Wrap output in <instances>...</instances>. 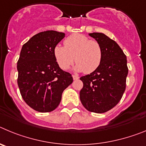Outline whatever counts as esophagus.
I'll use <instances>...</instances> for the list:
<instances>
[{
    "mask_svg": "<svg viewBox=\"0 0 146 146\" xmlns=\"http://www.w3.org/2000/svg\"><path fill=\"white\" fill-rule=\"evenodd\" d=\"M73 80H77L79 78V77H78V76H76V75H73Z\"/></svg>",
    "mask_w": 146,
    "mask_h": 146,
    "instance_id": "34e87169",
    "label": "esophagus"
}]
</instances>
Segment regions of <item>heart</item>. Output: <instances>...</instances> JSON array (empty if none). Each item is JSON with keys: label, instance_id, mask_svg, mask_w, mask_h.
Wrapping results in <instances>:
<instances>
[{"label": "heart", "instance_id": "obj_1", "mask_svg": "<svg viewBox=\"0 0 146 146\" xmlns=\"http://www.w3.org/2000/svg\"><path fill=\"white\" fill-rule=\"evenodd\" d=\"M64 46L57 45L54 48L56 61L62 70H68L74 60L76 72L91 73L100 65L102 50L97 40H89L83 34L74 33L64 40Z\"/></svg>", "mask_w": 146, "mask_h": 146}]
</instances>
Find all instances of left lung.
Returning a JSON list of instances; mask_svg holds the SVG:
<instances>
[{
	"instance_id": "obj_1",
	"label": "left lung",
	"mask_w": 146,
	"mask_h": 146,
	"mask_svg": "<svg viewBox=\"0 0 146 146\" xmlns=\"http://www.w3.org/2000/svg\"><path fill=\"white\" fill-rule=\"evenodd\" d=\"M89 35L100 44L102 58L97 70L80 78L84 84L80 100L86 110L102 113L116 106L125 91L127 57L117 43L104 33H92Z\"/></svg>"
}]
</instances>
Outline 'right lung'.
<instances>
[{"mask_svg": "<svg viewBox=\"0 0 146 146\" xmlns=\"http://www.w3.org/2000/svg\"><path fill=\"white\" fill-rule=\"evenodd\" d=\"M64 33L40 32L22 46L17 62L18 86L25 102L35 111L51 112L57 108L63 91L73 83L71 74L59 67L54 48Z\"/></svg>", "mask_w": 146, "mask_h": 146, "instance_id": "obj_1", "label": "right lung"}]
</instances>
